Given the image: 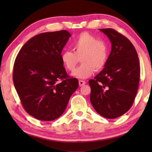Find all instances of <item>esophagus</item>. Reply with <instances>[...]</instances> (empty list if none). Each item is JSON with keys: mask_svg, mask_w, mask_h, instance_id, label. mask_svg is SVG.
Returning <instances> with one entry per match:
<instances>
[{"mask_svg": "<svg viewBox=\"0 0 152 152\" xmlns=\"http://www.w3.org/2000/svg\"><path fill=\"white\" fill-rule=\"evenodd\" d=\"M86 83V82L85 81H83V80H79V85L80 86H84Z\"/></svg>", "mask_w": 152, "mask_h": 152, "instance_id": "1", "label": "esophagus"}]
</instances>
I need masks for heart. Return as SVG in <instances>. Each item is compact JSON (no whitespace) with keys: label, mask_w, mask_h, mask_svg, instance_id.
I'll list each match as a JSON object with an SVG mask.
<instances>
[{"label":"heart","mask_w":152,"mask_h":152,"mask_svg":"<svg viewBox=\"0 0 152 152\" xmlns=\"http://www.w3.org/2000/svg\"><path fill=\"white\" fill-rule=\"evenodd\" d=\"M72 46L74 51L64 50L61 58L66 69L73 72L81 57L82 64L73 74L76 78H88L104 67L108 58V47L104 41L83 32L73 40Z\"/></svg>","instance_id":"obj_1"}]
</instances>
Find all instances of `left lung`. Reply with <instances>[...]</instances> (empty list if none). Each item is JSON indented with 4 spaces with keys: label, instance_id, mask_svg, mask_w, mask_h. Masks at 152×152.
<instances>
[{
    "label": "left lung",
    "instance_id": "1",
    "mask_svg": "<svg viewBox=\"0 0 152 152\" xmlns=\"http://www.w3.org/2000/svg\"><path fill=\"white\" fill-rule=\"evenodd\" d=\"M112 50L104 69L89 81L90 101L99 114L108 119L124 115L133 104L140 80L138 54L130 40L113 28H100Z\"/></svg>",
    "mask_w": 152,
    "mask_h": 152
}]
</instances>
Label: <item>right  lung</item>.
<instances>
[{
  "label": "right lung",
  "instance_id": "right-lung-1",
  "mask_svg": "<svg viewBox=\"0 0 152 152\" xmlns=\"http://www.w3.org/2000/svg\"><path fill=\"white\" fill-rule=\"evenodd\" d=\"M70 36L65 30L38 34L23 46L15 58L16 91L24 109L38 120L60 117L78 88V80L68 75L61 58Z\"/></svg>",
  "mask_w": 152,
  "mask_h": 152
}]
</instances>
